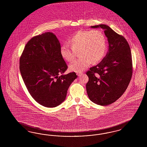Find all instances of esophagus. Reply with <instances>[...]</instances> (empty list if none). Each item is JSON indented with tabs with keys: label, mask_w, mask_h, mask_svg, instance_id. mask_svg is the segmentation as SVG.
I'll list each match as a JSON object with an SVG mask.
<instances>
[{
	"label": "esophagus",
	"mask_w": 147,
	"mask_h": 147,
	"mask_svg": "<svg viewBox=\"0 0 147 147\" xmlns=\"http://www.w3.org/2000/svg\"><path fill=\"white\" fill-rule=\"evenodd\" d=\"M82 74H83L82 73H77V76H79V77H80L81 76H82Z\"/></svg>",
	"instance_id": "esophagus-1"
}]
</instances>
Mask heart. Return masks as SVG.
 Segmentation results:
<instances>
[{
  "mask_svg": "<svg viewBox=\"0 0 147 147\" xmlns=\"http://www.w3.org/2000/svg\"><path fill=\"white\" fill-rule=\"evenodd\" d=\"M69 45L64 44L61 47L60 54L68 62L73 61L79 52L81 56L69 65V70L80 73L88 68L92 62H100L105 55L106 42L104 34L98 30H79L68 40Z\"/></svg>",
  "mask_w": 147,
  "mask_h": 147,
  "instance_id": "heart-1",
  "label": "heart"
}]
</instances>
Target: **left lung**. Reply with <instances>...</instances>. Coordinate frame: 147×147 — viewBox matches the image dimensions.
<instances>
[{"instance_id":"1","label":"left lung","mask_w":147,"mask_h":147,"mask_svg":"<svg viewBox=\"0 0 147 147\" xmlns=\"http://www.w3.org/2000/svg\"><path fill=\"white\" fill-rule=\"evenodd\" d=\"M90 28L104 30L109 49L101 62L86 72V92L92 102L106 106L118 100L129 84L132 76L131 51L125 38L109 26L100 24Z\"/></svg>"}]
</instances>
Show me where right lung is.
Wrapping results in <instances>:
<instances>
[{
    "label": "right lung",
    "instance_id": "1",
    "mask_svg": "<svg viewBox=\"0 0 147 147\" xmlns=\"http://www.w3.org/2000/svg\"><path fill=\"white\" fill-rule=\"evenodd\" d=\"M60 49L56 35L45 32L26 43L20 59L21 77L29 93L47 107L62 104L70 84L78 77L75 72L63 74L68 67Z\"/></svg>",
    "mask_w": 147,
    "mask_h": 147
}]
</instances>
